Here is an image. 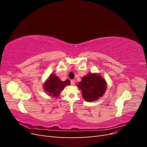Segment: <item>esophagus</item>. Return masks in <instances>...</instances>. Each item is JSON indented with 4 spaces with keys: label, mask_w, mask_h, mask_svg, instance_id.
<instances>
[{
    "label": "esophagus",
    "mask_w": 147,
    "mask_h": 147,
    "mask_svg": "<svg viewBox=\"0 0 147 147\" xmlns=\"http://www.w3.org/2000/svg\"><path fill=\"white\" fill-rule=\"evenodd\" d=\"M70 82H71V84H72V85H74V84H75V80H71L70 81Z\"/></svg>",
    "instance_id": "obj_1"
}]
</instances>
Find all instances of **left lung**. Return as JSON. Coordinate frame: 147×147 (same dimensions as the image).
I'll use <instances>...</instances> for the list:
<instances>
[{"label": "left lung", "mask_w": 147, "mask_h": 147, "mask_svg": "<svg viewBox=\"0 0 147 147\" xmlns=\"http://www.w3.org/2000/svg\"><path fill=\"white\" fill-rule=\"evenodd\" d=\"M82 90L83 98L88 102H94L102 97L107 90L105 80L97 73H89L82 78L77 84Z\"/></svg>", "instance_id": "8db88e82"}]
</instances>
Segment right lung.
<instances>
[{
    "mask_svg": "<svg viewBox=\"0 0 147 147\" xmlns=\"http://www.w3.org/2000/svg\"><path fill=\"white\" fill-rule=\"evenodd\" d=\"M70 80L67 79L63 82L55 74H51L43 84V90L47 94L53 97H57L67 85H70Z\"/></svg>",
    "mask_w": 147,
    "mask_h": 147,
    "instance_id": "add662e5",
    "label": "right lung"
}]
</instances>
